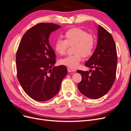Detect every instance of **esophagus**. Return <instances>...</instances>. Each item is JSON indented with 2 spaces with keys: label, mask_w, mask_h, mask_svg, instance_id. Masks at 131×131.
<instances>
[{
  "label": "esophagus",
  "mask_w": 131,
  "mask_h": 131,
  "mask_svg": "<svg viewBox=\"0 0 131 131\" xmlns=\"http://www.w3.org/2000/svg\"><path fill=\"white\" fill-rule=\"evenodd\" d=\"M76 71V70L75 69H72V68H68V72L70 73V72H74Z\"/></svg>",
  "instance_id": "esophagus-1"
}]
</instances>
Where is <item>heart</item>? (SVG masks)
Returning a JSON list of instances; mask_svg holds the SVG:
<instances>
[{
	"instance_id": "obj_1",
	"label": "heart",
	"mask_w": 131,
	"mask_h": 131,
	"mask_svg": "<svg viewBox=\"0 0 131 131\" xmlns=\"http://www.w3.org/2000/svg\"><path fill=\"white\" fill-rule=\"evenodd\" d=\"M64 36L66 40L58 39L55 42V51L59 55H63L66 53L68 45H74V52L75 53L62 58L59 64L70 68H75L81 61L82 55L88 57L92 53L95 45L94 38L91 34L78 28L68 30Z\"/></svg>"
}]
</instances>
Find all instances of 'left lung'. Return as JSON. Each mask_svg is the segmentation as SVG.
Returning a JSON list of instances; mask_svg holds the SVG:
<instances>
[{"instance_id": "obj_1", "label": "left lung", "mask_w": 131, "mask_h": 131, "mask_svg": "<svg viewBox=\"0 0 131 131\" xmlns=\"http://www.w3.org/2000/svg\"><path fill=\"white\" fill-rule=\"evenodd\" d=\"M97 29V46L85 64L93 70L77 71L82 76L78 85L79 90L91 99L100 98L109 92L115 79L117 68L116 48L112 35L100 25Z\"/></svg>"}]
</instances>
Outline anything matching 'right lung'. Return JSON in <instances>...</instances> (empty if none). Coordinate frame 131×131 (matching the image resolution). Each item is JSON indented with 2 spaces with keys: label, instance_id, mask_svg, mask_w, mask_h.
<instances>
[{
  "label": "right lung",
  "instance_id": "obj_1",
  "mask_svg": "<svg viewBox=\"0 0 131 131\" xmlns=\"http://www.w3.org/2000/svg\"><path fill=\"white\" fill-rule=\"evenodd\" d=\"M60 27L39 23L26 31L18 46L16 58L18 80L28 96L37 101L56 96L67 74L66 66L54 67L56 54L49 42L50 34Z\"/></svg>",
  "mask_w": 131,
  "mask_h": 131
}]
</instances>
